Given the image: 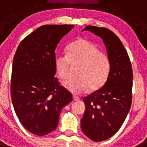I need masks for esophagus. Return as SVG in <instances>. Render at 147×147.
<instances>
[{
  "mask_svg": "<svg viewBox=\"0 0 147 147\" xmlns=\"http://www.w3.org/2000/svg\"><path fill=\"white\" fill-rule=\"evenodd\" d=\"M73 99H74V101H79L80 100V97L77 96H73Z\"/></svg>",
  "mask_w": 147,
  "mask_h": 147,
  "instance_id": "34e87169",
  "label": "esophagus"
}]
</instances>
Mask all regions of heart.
Returning a JSON list of instances; mask_svg holds the SVG:
<instances>
[{
	"label": "heart",
	"mask_w": 147,
	"mask_h": 147,
	"mask_svg": "<svg viewBox=\"0 0 147 147\" xmlns=\"http://www.w3.org/2000/svg\"><path fill=\"white\" fill-rule=\"evenodd\" d=\"M71 65H80L76 71L78 77L65 82L64 86L74 93L85 92L88 88L92 91L100 89L110 74L108 56L86 39L79 38L71 42L67 48V56H55L54 65L62 80L65 81L71 77Z\"/></svg>",
	"instance_id": "b5f03b06"
}]
</instances>
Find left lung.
Returning <instances> with one entry per match:
<instances>
[{
  "label": "left lung",
  "instance_id": "8db88e82",
  "mask_svg": "<svg viewBox=\"0 0 147 147\" xmlns=\"http://www.w3.org/2000/svg\"><path fill=\"white\" fill-rule=\"evenodd\" d=\"M100 37L110 61L108 79L103 87L83 98L85 104L81 119L83 133L96 142L107 140L119 131L132 104V69L120 39L106 28L88 26L82 30Z\"/></svg>",
  "mask_w": 147,
  "mask_h": 147
}]
</instances>
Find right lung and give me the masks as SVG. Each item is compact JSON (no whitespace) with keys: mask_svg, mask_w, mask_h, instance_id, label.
I'll return each mask as SVG.
<instances>
[{"mask_svg":"<svg viewBox=\"0 0 147 147\" xmlns=\"http://www.w3.org/2000/svg\"><path fill=\"white\" fill-rule=\"evenodd\" d=\"M74 25H44L22 40L13 59L11 97L22 125L43 136L55 130L59 114L72 101L54 77L55 49Z\"/></svg>","mask_w":147,"mask_h":147,"instance_id":"obj_1","label":"right lung"}]
</instances>
